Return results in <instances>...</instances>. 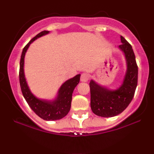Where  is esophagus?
I'll return each mask as SVG.
<instances>
[{
  "instance_id": "1",
  "label": "esophagus",
  "mask_w": 154,
  "mask_h": 154,
  "mask_svg": "<svg viewBox=\"0 0 154 154\" xmlns=\"http://www.w3.org/2000/svg\"><path fill=\"white\" fill-rule=\"evenodd\" d=\"M89 78H90V75H88V73H86V72H84V73H82V75H81L80 79L82 82H87L88 79H89Z\"/></svg>"
}]
</instances>
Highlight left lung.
I'll use <instances>...</instances> for the list:
<instances>
[{
    "label": "left lung",
    "instance_id": "left-lung-1",
    "mask_svg": "<svg viewBox=\"0 0 154 154\" xmlns=\"http://www.w3.org/2000/svg\"><path fill=\"white\" fill-rule=\"evenodd\" d=\"M122 44L119 48L125 53L128 70L122 85L116 91H109L100 87L93 80L90 82L91 107L96 115L112 117L122 113L128 106L133 98L137 85L138 67L135 56L130 43L121 36Z\"/></svg>",
    "mask_w": 154,
    "mask_h": 154
}]
</instances>
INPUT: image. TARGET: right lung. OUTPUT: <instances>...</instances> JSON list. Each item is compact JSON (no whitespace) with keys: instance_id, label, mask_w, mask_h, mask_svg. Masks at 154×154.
Listing matches in <instances>:
<instances>
[{"instance_id":"obj_1","label":"right lung","mask_w":154,"mask_h":154,"mask_svg":"<svg viewBox=\"0 0 154 154\" xmlns=\"http://www.w3.org/2000/svg\"><path fill=\"white\" fill-rule=\"evenodd\" d=\"M48 31L44 30L38 33L23 48L22 56L20 59V66H19V83L23 96L25 98L28 105L31 108L35 114L40 118L47 121L61 119L64 117L71 109L72 93L77 84L79 82L80 75H76L73 78L69 79L61 85L59 89L57 98L52 102L44 101L39 100L32 94L26 82L24 75V55L28 47L31 43L38 38L48 34Z\"/></svg>"}]
</instances>
